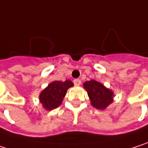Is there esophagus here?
Wrapping results in <instances>:
<instances>
[{
  "mask_svg": "<svg viewBox=\"0 0 148 148\" xmlns=\"http://www.w3.org/2000/svg\"><path fill=\"white\" fill-rule=\"evenodd\" d=\"M73 82H74V84H75L76 86H79V85L81 84V80H80V79H75Z\"/></svg>",
  "mask_w": 148,
  "mask_h": 148,
  "instance_id": "obj_1",
  "label": "esophagus"
}]
</instances>
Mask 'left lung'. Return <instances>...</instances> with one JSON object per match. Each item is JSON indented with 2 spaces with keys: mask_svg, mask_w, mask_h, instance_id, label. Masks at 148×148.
Instances as JSON below:
<instances>
[{
  "mask_svg": "<svg viewBox=\"0 0 148 148\" xmlns=\"http://www.w3.org/2000/svg\"><path fill=\"white\" fill-rule=\"evenodd\" d=\"M84 88L88 93L91 105L97 110H105L114 102V91L97 81H86L84 83Z\"/></svg>",
  "mask_w": 148,
  "mask_h": 148,
  "instance_id": "left-lung-1",
  "label": "left lung"
}]
</instances>
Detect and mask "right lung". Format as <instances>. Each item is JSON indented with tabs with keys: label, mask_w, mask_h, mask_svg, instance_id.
<instances>
[{
	"label": "right lung",
	"mask_w": 148,
	"mask_h": 148,
	"mask_svg": "<svg viewBox=\"0 0 148 148\" xmlns=\"http://www.w3.org/2000/svg\"><path fill=\"white\" fill-rule=\"evenodd\" d=\"M73 85V83L69 79L64 82L53 81L50 83L48 86L40 92L38 97L39 103L45 110H52L59 107L68 89Z\"/></svg>",
	"instance_id": "right-lung-1"
}]
</instances>
